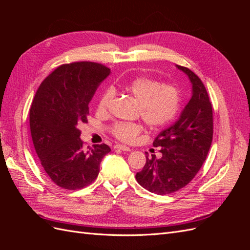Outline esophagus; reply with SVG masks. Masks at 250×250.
I'll return each instance as SVG.
<instances>
[{
	"label": "esophagus",
	"mask_w": 250,
	"mask_h": 250,
	"mask_svg": "<svg viewBox=\"0 0 250 250\" xmlns=\"http://www.w3.org/2000/svg\"><path fill=\"white\" fill-rule=\"evenodd\" d=\"M113 148H115V149H120V150H122V151H130L131 150L129 147L124 146V145H116Z\"/></svg>",
	"instance_id": "1"
}]
</instances>
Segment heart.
<instances>
[{
  "label": "heart",
  "mask_w": 250,
  "mask_h": 250,
  "mask_svg": "<svg viewBox=\"0 0 250 250\" xmlns=\"http://www.w3.org/2000/svg\"><path fill=\"white\" fill-rule=\"evenodd\" d=\"M122 87L140 102V115L147 126L162 128L173 122L181 107L180 90L171 84H163L158 80L148 77H135L123 83ZM115 96L112 88H106L101 94L97 110L106 111ZM142 131L137 123L118 122L110 127V132L116 139L129 143Z\"/></svg>",
  "instance_id": "obj_1"
}]
</instances>
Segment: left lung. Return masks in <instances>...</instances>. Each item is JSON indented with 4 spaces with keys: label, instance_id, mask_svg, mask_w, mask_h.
I'll list each match as a JSON object with an SVG mask.
<instances>
[{
    "label": "left lung",
    "instance_id": "1",
    "mask_svg": "<svg viewBox=\"0 0 250 250\" xmlns=\"http://www.w3.org/2000/svg\"><path fill=\"white\" fill-rule=\"evenodd\" d=\"M192 83V97L178 120L158 133L153 146L161 158L149 157L138 183L151 193L168 195L186 187L195 177L208 156L213 141V108L200 78L186 66L176 65Z\"/></svg>",
    "mask_w": 250,
    "mask_h": 250
}]
</instances>
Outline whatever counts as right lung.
Masks as SVG:
<instances>
[{"mask_svg":"<svg viewBox=\"0 0 250 250\" xmlns=\"http://www.w3.org/2000/svg\"><path fill=\"white\" fill-rule=\"evenodd\" d=\"M110 74L103 64L80 62L62 64L44 79L30 108V129L37 156L53 183L78 190L97 178L110 148L83 146L79 126L87 123L88 103Z\"/></svg>","mask_w":250,"mask_h":250,"instance_id":"obj_1","label":"right lung"}]
</instances>
